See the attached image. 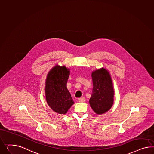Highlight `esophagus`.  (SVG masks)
Segmentation results:
<instances>
[{
	"mask_svg": "<svg viewBox=\"0 0 154 154\" xmlns=\"http://www.w3.org/2000/svg\"><path fill=\"white\" fill-rule=\"evenodd\" d=\"M85 101H86V99L84 97H81V98L79 99V102H85Z\"/></svg>",
	"mask_w": 154,
	"mask_h": 154,
	"instance_id": "1",
	"label": "esophagus"
}]
</instances>
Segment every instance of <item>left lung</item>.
I'll return each mask as SVG.
<instances>
[{"label":"left lung","instance_id":"1","mask_svg":"<svg viewBox=\"0 0 154 154\" xmlns=\"http://www.w3.org/2000/svg\"><path fill=\"white\" fill-rule=\"evenodd\" d=\"M92 79L93 88L89 102L96 114H102L108 111L113 104L112 80L108 71L103 68L93 72Z\"/></svg>","mask_w":154,"mask_h":154}]
</instances>
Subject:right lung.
<instances>
[{"mask_svg": "<svg viewBox=\"0 0 154 154\" xmlns=\"http://www.w3.org/2000/svg\"><path fill=\"white\" fill-rule=\"evenodd\" d=\"M69 71L66 66H55L46 79V100L55 112L65 114L74 101L66 88Z\"/></svg>", "mask_w": 154, "mask_h": 154, "instance_id": "right-lung-1", "label": "right lung"}]
</instances>
